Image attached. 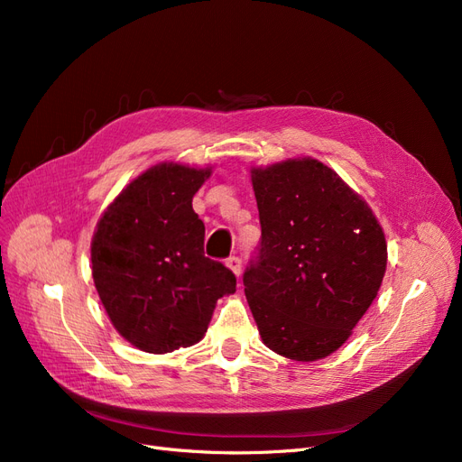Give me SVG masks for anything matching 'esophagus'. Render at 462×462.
<instances>
[{
	"mask_svg": "<svg viewBox=\"0 0 462 462\" xmlns=\"http://www.w3.org/2000/svg\"><path fill=\"white\" fill-rule=\"evenodd\" d=\"M226 265H227V268H229L236 277L241 275V270H243V260H241L239 256H229V258L226 260Z\"/></svg>",
	"mask_w": 462,
	"mask_h": 462,
	"instance_id": "34e87169",
	"label": "esophagus"
}]
</instances>
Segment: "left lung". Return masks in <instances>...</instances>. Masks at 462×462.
Segmentation results:
<instances>
[{
    "mask_svg": "<svg viewBox=\"0 0 462 462\" xmlns=\"http://www.w3.org/2000/svg\"><path fill=\"white\" fill-rule=\"evenodd\" d=\"M262 236L243 283L262 341L291 360L326 358L370 309L387 265L368 204L312 158L253 170Z\"/></svg>",
    "mask_w": 462,
    "mask_h": 462,
    "instance_id": "obj_1",
    "label": "left lung"
}]
</instances>
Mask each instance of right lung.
<instances>
[{"instance_id":"add662e5","label":"right lung","mask_w":462,"mask_h":462,"mask_svg":"<svg viewBox=\"0 0 462 462\" xmlns=\"http://www.w3.org/2000/svg\"><path fill=\"white\" fill-rule=\"evenodd\" d=\"M209 170L152 167L123 189L92 239V277L114 328L144 353L202 339L235 273L204 256V223L192 197Z\"/></svg>"}]
</instances>
